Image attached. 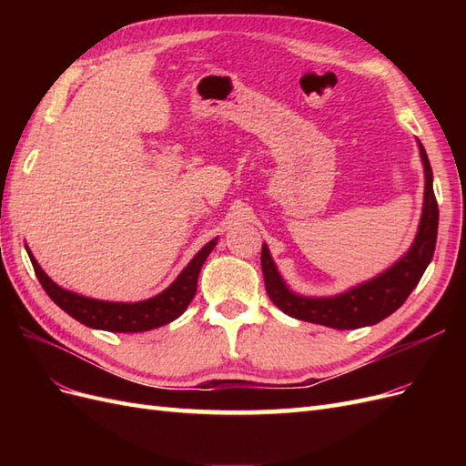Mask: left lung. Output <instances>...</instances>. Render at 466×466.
<instances>
[{
	"label": "left lung",
	"mask_w": 466,
	"mask_h": 466,
	"mask_svg": "<svg viewBox=\"0 0 466 466\" xmlns=\"http://www.w3.org/2000/svg\"><path fill=\"white\" fill-rule=\"evenodd\" d=\"M418 147L426 177L424 209H421L416 238L406 255L383 274L370 281H363V284L340 295H334V298H303V295L293 293L288 288L270 257V250L264 243L260 255L264 286L266 293L270 295L272 303L278 309L293 319L322 324V327L338 330H351L377 324L379 320L392 315L406 301L433 258L437 223H440V209H437L433 194L431 165L424 146L418 142Z\"/></svg>",
	"instance_id": "obj_1"
}]
</instances>
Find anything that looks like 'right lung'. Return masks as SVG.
Masks as SVG:
<instances>
[{"instance_id": "obj_1", "label": "right lung", "mask_w": 466, "mask_h": 466, "mask_svg": "<svg viewBox=\"0 0 466 466\" xmlns=\"http://www.w3.org/2000/svg\"><path fill=\"white\" fill-rule=\"evenodd\" d=\"M216 243L218 238H211L208 245H204L198 255L188 262L185 270L178 274V278L165 291L155 295L151 299L137 303L101 301L67 291L58 284H54V281L42 272V268L38 266L29 248H26V252H29L40 286L45 288L48 298L60 309H64L69 317H74L89 329L108 332H144L163 327V324L171 322L185 313V309L196 295V286H198V274L202 270V264L206 262L209 252L214 250Z\"/></svg>"}]
</instances>
